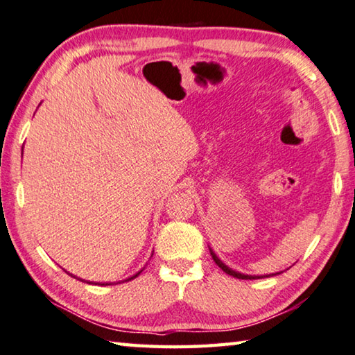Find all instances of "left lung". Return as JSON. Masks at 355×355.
<instances>
[{"mask_svg":"<svg viewBox=\"0 0 355 355\" xmlns=\"http://www.w3.org/2000/svg\"><path fill=\"white\" fill-rule=\"evenodd\" d=\"M209 252H211V257H213V260L216 261V264H218V266L222 269V271L224 272H227L228 275H233V277H236V279H243V280H252V279H263V277H269V275H275V274H269V275H245V274H241V272H236V271H233V269H230L227 266V264H224L222 263L218 257H216V254L214 252L209 249Z\"/></svg>","mask_w":355,"mask_h":355,"instance_id":"1","label":"left lung"}]
</instances>
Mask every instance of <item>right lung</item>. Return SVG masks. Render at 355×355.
I'll use <instances>...</instances> for the list:
<instances>
[{
	"label": "right lung",
	"mask_w": 355,
	"mask_h": 355,
	"mask_svg": "<svg viewBox=\"0 0 355 355\" xmlns=\"http://www.w3.org/2000/svg\"><path fill=\"white\" fill-rule=\"evenodd\" d=\"M141 272H137L136 275H133V277H130V279H127V280H131V279H136L137 277V275H139ZM84 282V280H83ZM87 284H91V282H87ZM95 285H97V284H95ZM101 285H110V284H101Z\"/></svg>",
	"instance_id": "right-lung-1"
}]
</instances>
